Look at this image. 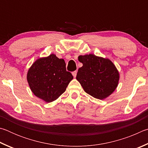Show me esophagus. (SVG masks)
I'll return each mask as SVG.
<instances>
[{
    "mask_svg": "<svg viewBox=\"0 0 148 148\" xmlns=\"http://www.w3.org/2000/svg\"><path fill=\"white\" fill-rule=\"evenodd\" d=\"M77 73V71H73V72H72V75H73V77H76Z\"/></svg>",
    "mask_w": 148,
    "mask_h": 148,
    "instance_id": "34e87169",
    "label": "esophagus"
}]
</instances>
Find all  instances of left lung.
<instances>
[{
  "mask_svg": "<svg viewBox=\"0 0 148 148\" xmlns=\"http://www.w3.org/2000/svg\"><path fill=\"white\" fill-rule=\"evenodd\" d=\"M82 63L77 73L76 79L85 92L98 99H104L116 89L120 74L113 62L95 54L79 56Z\"/></svg>",
  "mask_w": 148,
  "mask_h": 148,
  "instance_id": "obj_1",
  "label": "left lung"
}]
</instances>
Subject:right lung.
<instances>
[{"instance_id": "obj_1", "label": "right lung", "mask_w": 148, "mask_h": 148, "mask_svg": "<svg viewBox=\"0 0 148 148\" xmlns=\"http://www.w3.org/2000/svg\"><path fill=\"white\" fill-rule=\"evenodd\" d=\"M73 79L71 73L66 71L64 60L54 54L36 60L27 75L31 91L46 103L58 99Z\"/></svg>"}]
</instances>
